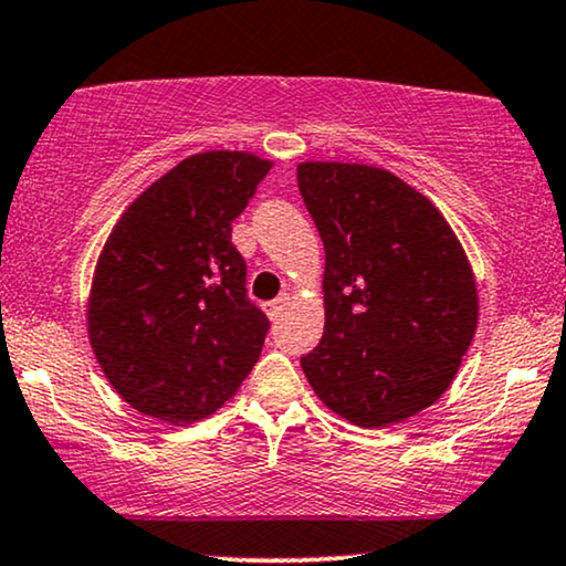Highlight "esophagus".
Masks as SVG:
<instances>
[{"mask_svg": "<svg viewBox=\"0 0 566 566\" xmlns=\"http://www.w3.org/2000/svg\"><path fill=\"white\" fill-rule=\"evenodd\" d=\"M287 303H290V295H287V292H284V295H279L276 300H271V303L266 305L269 318H271V321H279V318H282V313H284V307H287Z\"/></svg>", "mask_w": 566, "mask_h": 566, "instance_id": "obj_1", "label": "esophagus"}]
</instances>
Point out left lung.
<instances>
[{"label":"left lung","mask_w":566,"mask_h":566,"mask_svg":"<svg viewBox=\"0 0 566 566\" xmlns=\"http://www.w3.org/2000/svg\"><path fill=\"white\" fill-rule=\"evenodd\" d=\"M326 248V326L300 359L338 417L378 429L432 406L476 334L479 295L455 232L427 196L359 163H300Z\"/></svg>","instance_id":"left-lung-1"}]
</instances>
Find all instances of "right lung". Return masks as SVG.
Instances as JSON below:
<instances>
[{"instance_id":"add662e5","label":"right lung","mask_w":566,"mask_h":566,"mask_svg":"<svg viewBox=\"0 0 566 566\" xmlns=\"http://www.w3.org/2000/svg\"><path fill=\"white\" fill-rule=\"evenodd\" d=\"M269 170L251 153L186 157L105 240L87 300L90 344L116 394L147 417H209L261 357L269 318L245 295L232 220Z\"/></svg>"}]
</instances>
